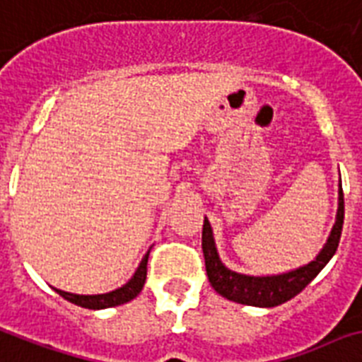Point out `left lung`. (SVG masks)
I'll list each match as a JSON object with an SVG mask.
<instances>
[{
	"instance_id": "obj_1",
	"label": "left lung",
	"mask_w": 362,
	"mask_h": 362,
	"mask_svg": "<svg viewBox=\"0 0 362 362\" xmlns=\"http://www.w3.org/2000/svg\"><path fill=\"white\" fill-rule=\"evenodd\" d=\"M342 224L344 192L342 187H340V190H338L337 222L332 226L325 247L322 248V252L317 254L316 259L306 263L303 267L288 271V273L271 274V276H250V274L235 273V271L228 269L221 262L215 247L213 230H211L209 221L205 216L204 231H202V248H204L205 271H207L211 286L215 288L216 293H221L228 300H233V303H239V305L262 306V308L282 305V303L293 299L297 293L305 290L306 286L316 279L317 273L327 265L329 259L334 256L338 243H340V235H342Z\"/></svg>"
}]
</instances>
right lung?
<instances>
[{"label": "right lung", "mask_w": 362, "mask_h": 362, "mask_svg": "<svg viewBox=\"0 0 362 362\" xmlns=\"http://www.w3.org/2000/svg\"><path fill=\"white\" fill-rule=\"evenodd\" d=\"M147 258H149V252L144 256L141 263L136 269V273L132 274V279L127 282L125 286H121L117 290L108 291V293H100V296H76V293H69V291L54 290L63 297V299L71 300L72 305L82 306V308H89V310H100V308H110V306H119L125 305L129 300L134 299L138 293L141 291L144 284H146L147 276Z\"/></svg>", "instance_id": "right-lung-1"}]
</instances>
